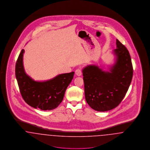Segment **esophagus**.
<instances>
[{
  "instance_id": "1",
  "label": "esophagus",
  "mask_w": 150,
  "mask_h": 150,
  "mask_svg": "<svg viewBox=\"0 0 150 150\" xmlns=\"http://www.w3.org/2000/svg\"><path fill=\"white\" fill-rule=\"evenodd\" d=\"M81 73H82V72H81V70L80 69H76V70H75V74H76L77 76H81Z\"/></svg>"
}]
</instances>
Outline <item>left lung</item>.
<instances>
[{
  "label": "left lung",
  "instance_id": "1",
  "mask_svg": "<svg viewBox=\"0 0 150 150\" xmlns=\"http://www.w3.org/2000/svg\"><path fill=\"white\" fill-rule=\"evenodd\" d=\"M113 50L115 62L108 71L96 65L83 69L86 101L97 111H107L117 107L128 90L133 77L132 60L127 48L116 39Z\"/></svg>",
  "mask_w": 150,
  "mask_h": 150
}]
</instances>
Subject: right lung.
Segmentation results:
<instances>
[{
	"instance_id": "obj_1",
	"label": "right lung",
	"mask_w": 150,
	"mask_h": 150,
	"mask_svg": "<svg viewBox=\"0 0 150 150\" xmlns=\"http://www.w3.org/2000/svg\"><path fill=\"white\" fill-rule=\"evenodd\" d=\"M22 50L16 64V77L23 99L29 106L41 110H52L62 101L66 89L71 82L74 72L59 74L44 81L33 80L26 73Z\"/></svg>"
}]
</instances>
